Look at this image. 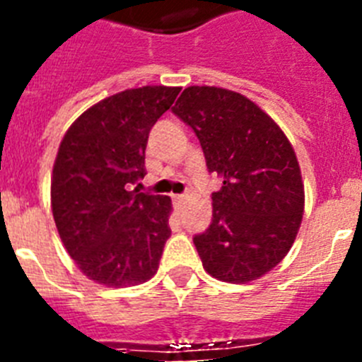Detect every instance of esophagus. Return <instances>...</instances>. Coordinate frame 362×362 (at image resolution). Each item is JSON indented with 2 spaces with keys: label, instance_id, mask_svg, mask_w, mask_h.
Returning <instances> with one entry per match:
<instances>
[{
  "label": "esophagus",
  "instance_id": "34e87169",
  "mask_svg": "<svg viewBox=\"0 0 362 362\" xmlns=\"http://www.w3.org/2000/svg\"><path fill=\"white\" fill-rule=\"evenodd\" d=\"M185 199H187V197L181 196V194H179V196H174V203L177 204V206H181V204L185 203Z\"/></svg>",
  "mask_w": 362,
  "mask_h": 362
}]
</instances>
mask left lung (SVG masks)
<instances>
[{
	"mask_svg": "<svg viewBox=\"0 0 362 362\" xmlns=\"http://www.w3.org/2000/svg\"><path fill=\"white\" fill-rule=\"evenodd\" d=\"M196 132L209 172L212 223L194 238L203 268L225 283H250L292 248L305 212L296 152L254 101L219 86H188L172 108Z\"/></svg>",
	"mask_w": 362,
	"mask_h": 362,
	"instance_id": "1",
	"label": "left lung"
}]
</instances>
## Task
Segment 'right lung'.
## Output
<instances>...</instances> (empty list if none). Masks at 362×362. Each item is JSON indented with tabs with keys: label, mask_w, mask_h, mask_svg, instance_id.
Instances as JSON below:
<instances>
[{
	"label": "right lung",
	"mask_w": 362,
	"mask_h": 362,
	"mask_svg": "<svg viewBox=\"0 0 362 362\" xmlns=\"http://www.w3.org/2000/svg\"><path fill=\"white\" fill-rule=\"evenodd\" d=\"M179 90L141 86L105 98L62 139L50 183L54 221L74 263L95 283L136 286L158 272L172 201L130 187L145 177L148 134Z\"/></svg>",
	"instance_id": "right-lung-1"
}]
</instances>
